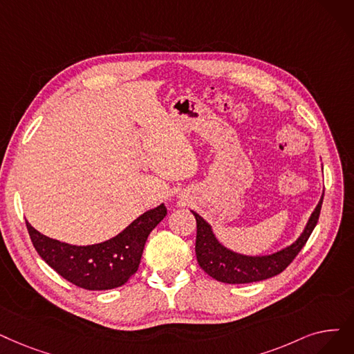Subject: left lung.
Listing matches in <instances>:
<instances>
[{
    "label": "left lung",
    "mask_w": 354,
    "mask_h": 354,
    "mask_svg": "<svg viewBox=\"0 0 354 354\" xmlns=\"http://www.w3.org/2000/svg\"><path fill=\"white\" fill-rule=\"evenodd\" d=\"M322 198L306 223L302 234L297 241L285 249L268 254V256H245L230 250L215 239L211 225L201 217V215L192 211L196 220V241L195 254L198 265L201 266L211 278L224 283H250L272 278V276L283 272L292 260L297 257L301 249L310 239L313 230L315 228L322 205Z\"/></svg>",
    "instance_id": "8db88e82"
}]
</instances>
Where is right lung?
Masks as SVG:
<instances>
[{"label": "right lung", "instance_id": "1", "mask_svg": "<svg viewBox=\"0 0 354 354\" xmlns=\"http://www.w3.org/2000/svg\"><path fill=\"white\" fill-rule=\"evenodd\" d=\"M167 214L165 204L146 211L115 237L91 245H72L46 237L26 221L39 256L71 283L88 290L124 285L139 269L150 232Z\"/></svg>", "mask_w": 354, "mask_h": 354}]
</instances>
